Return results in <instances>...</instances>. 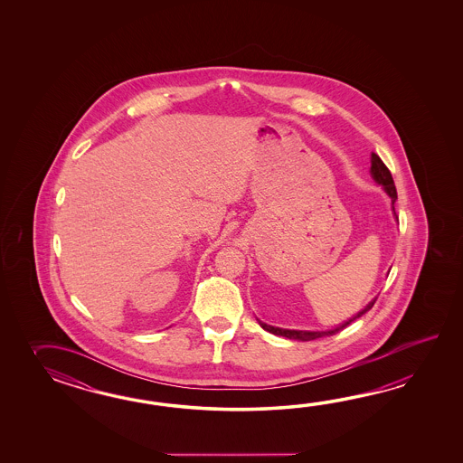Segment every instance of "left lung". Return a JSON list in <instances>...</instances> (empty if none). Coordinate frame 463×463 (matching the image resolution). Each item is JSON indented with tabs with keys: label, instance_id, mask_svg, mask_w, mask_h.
Segmentation results:
<instances>
[{
	"label": "left lung",
	"instance_id": "obj_1",
	"mask_svg": "<svg viewBox=\"0 0 463 463\" xmlns=\"http://www.w3.org/2000/svg\"><path fill=\"white\" fill-rule=\"evenodd\" d=\"M371 175H373V178H374L379 185L384 187L385 194L391 197L393 205L395 200H397V190H395V185H393V178L392 175H391V170L385 167L384 162L381 160V157H379L377 154H373V157H371ZM393 215H395V210H393ZM395 217H397V215H395ZM374 303L375 299L365 306L363 311H359L354 317H351L349 321H345L343 325L337 326L335 329H329V331H295V329H281V327H275V326L265 325V323H261V321H258V323H260V326H261L265 331L271 333V335H283V337H288V339H298V341H313V339H317V337L333 335H335V333H339V331H343L345 326L351 325L357 317L365 315V313L374 306Z\"/></svg>",
	"mask_w": 463,
	"mask_h": 463
}]
</instances>
